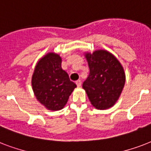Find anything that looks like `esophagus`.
<instances>
[{"mask_svg":"<svg viewBox=\"0 0 151 151\" xmlns=\"http://www.w3.org/2000/svg\"><path fill=\"white\" fill-rule=\"evenodd\" d=\"M76 85H78V87H80L81 85V80L76 81Z\"/></svg>","mask_w":151,"mask_h":151,"instance_id":"34e87169","label":"esophagus"}]
</instances>
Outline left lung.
I'll use <instances>...</instances> for the list:
<instances>
[{
    "label": "left lung",
    "mask_w": 151,
    "mask_h": 151,
    "mask_svg": "<svg viewBox=\"0 0 151 151\" xmlns=\"http://www.w3.org/2000/svg\"><path fill=\"white\" fill-rule=\"evenodd\" d=\"M89 74L82 85L93 106L106 110L114 105L125 82L124 69L111 53L98 50L86 55Z\"/></svg>",
    "instance_id": "obj_1"
}]
</instances>
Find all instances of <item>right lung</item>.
Masks as SVG:
<instances>
[{"instance_id": "add662e5", "label": "right lung", "mask_w": 151, "mask_h": 151, "mask_svg": "<svg viewBox=\"0 0 151 151\" xmlns=\"http://www.w3.org/2000/svg\"><path fill=\"white\" fill-rule=\"evenodd\" d=\"M59 55L48 53L37 63L32 77V86L37 100L47 109L59 110L77 87L61 67Z\"/></svg>"}]
</instances>
